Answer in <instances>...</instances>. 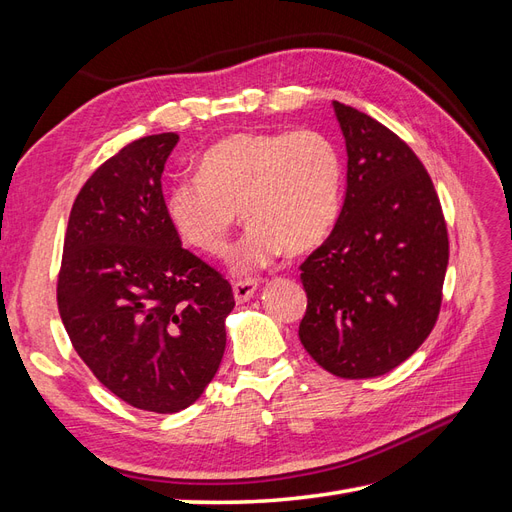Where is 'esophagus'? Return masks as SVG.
<instances>
[{"mask_svg": "<svg viewBox=\"0 0 512 512\" xmlns=\"http://www.w3.org/2000/svg\"><path fill=\"white\" fill-rule=\"evenodd\" d=\"M256 290H258V280H237L235 284H232V294H235L237 303L250 301Z\"/></svg>", "mask_w": 512, "mask_h": 512, "instance_id": "1", "label": "esophagus"}]
</instances>
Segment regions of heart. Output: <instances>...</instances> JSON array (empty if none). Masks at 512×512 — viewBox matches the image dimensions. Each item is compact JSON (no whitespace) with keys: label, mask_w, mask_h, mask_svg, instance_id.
I'll return each instance as SVG.
<instances>
[{"label":"heart","mask_w":512,"mask_h":512,"mask_svg":"<svg viewBox=\"0 0 512 512\" xmlns=\"http://www.w3.org/2000/svg\"><path fill=\"white\" fill-rule=\"evenodd\" d=\"M342 183V156L316 130L239 132L205 153L198 177L168 190L166 218L183 243L215 256L241 211L252 226L228 262L252 273L282 250L303 254L320 245L337 220Z\"/></svg>","instance_id":"1"}]
</instances>
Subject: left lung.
Masks as SVG:
<instances>
[{
  "label": "left lung",
  "mask_w": 512,
  "mask_h": 512,
  "mask_svg": "<svg viewBox=\"0 0 512 512\" xmlns=\"http://www.w3.org/2000/svg\"><path fill=\"white\" fill-rule=\"evenodd\" d=\"M348 185L337 224L301 265L299 339L333 376L376 378L429 337L442 305L448 232L416 153L380 121L333 102Z\"/></svg>",
  "instance_id": "obj_1"
}]
</instances>
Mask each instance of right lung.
Instances as JSON below:
<instances>
[{"label": "right lung", "mask_w": 512, "mask_h": 512, "mask_svg": "<svg viewBox=\"0 0 512 512\" xmlns=\"http://www.w3.org/2000/svg\"><path fill=\"white\" fill-rule=\"evenodd\" d=\"M175 132L123 147L76 196L57 307L70 342L108 391L158 414L192 406L218 371L232 288L183 250L166 218L164 164Z\"/></svg>", "instance_id": "right-lung-1"}]
</instances>
